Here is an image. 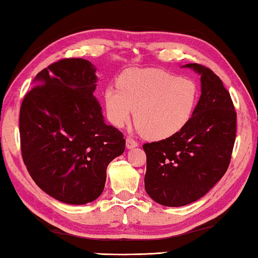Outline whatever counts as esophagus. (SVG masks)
Listing matches in <instances>:
<instances>
[{
	"label": "esophagus",
	"instance_id": "obj_1",
	"mask_svg": "<svg viewBox=\"0 0 258 258\" xmlns=\"http://www.w3.org/2000/svg\"><path fill=\"white\" fill-rule=\"evenodd\" d=\"M138 146H139V143L135 141V140H133L132 138L126 139V148H127V149H133V148L138 147Z\"/></svg>",
	"mask_w": 258,
	"mask_h": 258
}]
</instances>
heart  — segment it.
Returning <instances> with one entry per match:
<instances>
[{
  "instance_id": "heart-1",
  "label": "heart",
  "mask_w": 258,
  "mask_h": 258,
  "mask_svg": "<svg viewBox=\"0 0 258 258\" xmlns=\"http://www.w3.org/2000/svg\"><path fill=\"white\" fill-rule=\"evenodd\" d=\"M119 87L104 91L109 121L123 127L135 112L138 132L151 140L177 134L199 101L197 82L161 69H131L120 77Z\"/></svg>"
}]
</instances>
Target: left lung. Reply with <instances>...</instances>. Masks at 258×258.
<instances>
[{
    "mask_svg": "<svg viewBox=\"0 0 258 258\" xmlns=\"http://www.w3.org/2000/svg\"><path fill=\"white\" fill-rule=\"evenodd\" d=\"M202 95L194 115L173 137L143 145L145 187L156 203L185 206L207 194L229 167L237 132V112L221 78L198 63Z\"/></svg>",
    "mask_w": 258,
    "mask_h": 258,
    "instance_id": "8db88e82",
    "label": "left lung"
}]
</instances>
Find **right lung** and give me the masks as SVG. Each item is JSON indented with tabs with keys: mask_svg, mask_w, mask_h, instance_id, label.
Wrapping results in <instances>:
<instances>
[{
	"mask_svg": "<svg viewBox=\"0 0 258 258\" xmlns=\"http://www.w3.org/2000/svg\"><path fill=\"white\" fill-rule=\"evenodd\" d=\"M89 60L62 59L44 68L20 108L21 155L29 175L54 199L93 202L104 189L107 167L125 150L120 131L104 123L93 92Z\"/></svg>",
	"mask_w": 258,
	"mask_h": 258,
	"instance_id": "right-lung-1",
	"label": "right lung"
}]
</instances>
